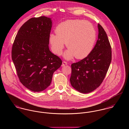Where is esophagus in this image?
Returning a JSON list of instances; mask_svg holds the SVG:
<instances>
[{
    "instance_id": "obj_1",
    "label": "esophagus",
    "mask_w": 129,
    "mask_h": 129,
    "mask_svg": "<svg viewBox=\"0 0 129 129\" xmlns=\"http://www.w3.org/2000/svg\"><path fill=\"white\" fill-rule=\"evenodd\" d=\"M67 64H68V62H67V61H63L62 62V66H65V65H67Z\"/></svg>"
}]
</instances>
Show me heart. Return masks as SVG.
<instances>
[{
  "label": "heart",
  "instance_id": "heart-1",
  "mask_svg": "<svg viewBox=\"0 0 129 129\" xmlns=\"http://www.w3.org/2000/svg\"><path fill=\"white\" fill-rule=\"evenodd\" d=\"M56 35L52 34L49 42L53 52L59 55L66 44L68 50L64 56L71 59L74 56L81 59L88 55L94 45L96 34L92 24L82 20H69L59 24Z\"/></svg>",
  "mask_w": 129,
  "mask_h": 129
}]
</instances>
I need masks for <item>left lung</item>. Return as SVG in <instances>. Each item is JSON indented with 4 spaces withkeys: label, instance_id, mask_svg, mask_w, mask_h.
I'll use <instances>...</instances> for the list:
<instances>
[{
    "label": "left lung",
    "instance_id": "8db88e82",
    "mask_svg": "<svg viewBox=\"0 0 129 129\" xmlns=\"http://www.w3.org/2000/svg\"><path fill=\"white\" fill-rule=\"evenodd\" d=\"M98 28V40L90 53L71 65V85L82 93L92 92L100 85L112 60L111 47L106 33L99 24Z\"/></svg>",
    "mask_w": 129,
    "mask_h": 129
}]
</instances>
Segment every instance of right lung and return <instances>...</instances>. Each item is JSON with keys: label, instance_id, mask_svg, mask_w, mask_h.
Masks as SVG:
<instances>
[{"label": "right lung", "instance_id": "obj_1", "mask_svg": "<svg viewBox=\"0 0 129 129\" xmlns=\"http://www.w3.org/2000/svg\"><path fill=\"white\" fill-rule=\"evenodd\" d=\"M50 18H32L20 28L12 48V59L21 83L34 92L46 89L62 60L49 49Z\"/></svg>", "mask_w": 129, "mask_h": 129}]
</instances>
